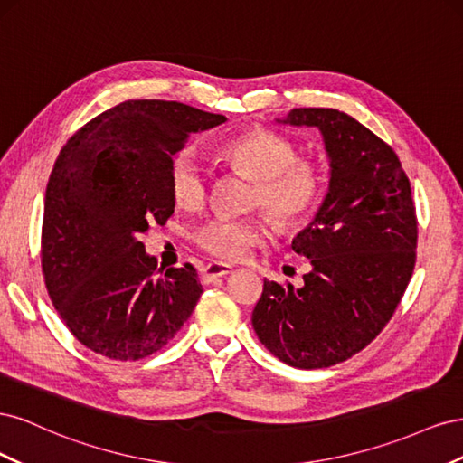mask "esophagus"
<instances>
[{
	"instance_id": "esophagus-1",
	"label": "esophagus",
	"mask_w": 463,
	"mask_h": 463,
	"mask_svg": "<svg viewBox=\"0 0 463 463\" xmlns=\"http://www.w3.org/2000/svg\"><path fill=\"white\" fill-rule=\"evenodd\" d=\"M233 272V269L230 264H223V262H208L204 269H203V274H201V278H203V282H214V279H218V278H223V276H228V274H232Z\"/></svg>"
}]
</instances>
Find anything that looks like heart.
Here are the masks:
<instances>
[{
  "label": "heart",
  "mask_w": 463,
  "mask_h": 463,
  "mask_svg": "<svg viewBox=\"0 0 463 463\" xmlns=\"http://www.w3.org/2000/svg\"><path fill=\"white\" fill-rule=\"evenodd\" d=\"M216 152L230 165L257 179L250 206L269 210L279 228L298 226L317 206L322 191L320 170L309 160H299L296 145L286 137L270 129H250L223 138ZM167 179L179 206L197 210L206 203L210 174L193 146L174 154ZM269 217L264 213L243 218L214 216L197 230L194 241L220 260L240 262L270 240Z\"/></svg>",
  "instance_id": "obj_1"
}]
</instances>
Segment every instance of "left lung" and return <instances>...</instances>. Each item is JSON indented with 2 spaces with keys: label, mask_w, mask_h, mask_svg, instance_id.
Returning a JSON list of instances; mask_svg holds the SVG:
<instances>
[{
  "label": "left lung",
  "mask_w": 463,
  "mask_h": 463,
  "mask_svg": "<svg viewBox=\"0 0 463 463\" xmlns=\"http://www.w3.org/2000/svg\"><path fill=\"white\" fill-rule=\"evenodd\" d=\"M284 123L320 129L330 189L291 243L313 270L299 289L264 279L253 328L279 361L325 369L367 347L400 305L417 259L415 203L398 154L352 116L296 108Z\"/></svg>",
  "instance_id": "obj_1"
}]
</instances>
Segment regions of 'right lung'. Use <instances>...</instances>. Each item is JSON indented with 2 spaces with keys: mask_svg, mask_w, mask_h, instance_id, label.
<instances>
[{
  "mask_svg": "<svg viewBox=\"0 0 463 463\" xmlns=\"http://www.w3.org/2000/svg\"><path fill=\"white\" fill-rule=\"evenodd\" d=\"M223 121L179 102L128 100L90 119L55 158L42 274L65 326L92 352L145 359L191 317L203 293L194 266L164 272L138 237L174 214V154L193 133Z\"/></svg>",
  "mask_w": 463,
  "mask_h": 463,
  "instance_id": "add662e5",
  "label": "right lung"
}]
</instances>
